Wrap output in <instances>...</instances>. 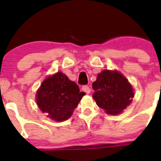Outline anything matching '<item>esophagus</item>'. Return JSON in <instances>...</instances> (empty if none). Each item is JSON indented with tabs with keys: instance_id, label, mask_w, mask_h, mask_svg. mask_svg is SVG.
Segmentation results:
<instances>
[{
	"instance_id": "34e87169",
	"label": "esophagus",
	"mask_w": 161,
	"mask_h": 161,
	"mask_svg": "<svg viewBox=\"0 0 161 161\" xmlns=\"http://www.w3.org/2000/svg\"><path fill=\"white\" fill-rule=\"evenodd\" d=\"M82 90L83 91V92H86L87 94H89L90 92V88L88 86H83L82 87Z\"/></svg>"
}]
</instances>
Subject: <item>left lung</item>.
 <instances>
[{
	"mask_svg": "<svg viewBox=\"0 0 161 161\" xmlns=\"http://www.w3.org/2000/svg\"><path fill=\"white\" fill-rule=\"evenodd\" d=\"M92 97L100 108L110 114H118L125 109L134 97L131 86L118 71L104 70L92 83Z\"/></svg>",
	"mask_w": 161,
	"mask_h": 161,
	"instance_id": "left-lung-1",
	"label": "left lung"
}]
</instances>
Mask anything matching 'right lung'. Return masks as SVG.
I'll use <instances>...</instances> for the list:
<instances>
[{
    "instance_id": "1",
    "label": "right lung",
    "mask_w": 161,
    "mask_h": 161,
    "mask_svg": "<svg viewBox=\"0 0 161 161\" xmlns=\"http://www.w3.org/2000/svg\"><path fill=\"white\" fill-rule=\"evenodd\" d=\"M85 92L61 72L47 78L37 91L36 103L43 113L57 121L69 119Z\"/></svg>"
}]
</instances>
